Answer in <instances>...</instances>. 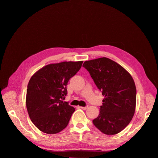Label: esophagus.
<instances>
[{"label": "esophagus", "instance_id": "1", "mask_svg": "<svg viewBox=\"0 0 158 158\" xmlns=\"http://www.w3.org/2000/svg\"><path fill=\"white\" fill-rule=\"evenodd\" d=\"M81 109H82V110H87L88 109V106H85V107H80Z\"/></svg>", "mask_w": 158, "mask_h": 158}]
</instances>
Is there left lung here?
Wrapping results in <instances>:
<instances>
[{
  "label": "left lung",
  "instance_id": "8db88e82",
  "mask_svg": "<svg viewBox=\"0 0 158 158\" xmlns=\"http://www.w3.org/2000/svg\"><path fill=\"white\" fill-rule=\"evenodd\" d=\"M104 96L94 126L104 134L113 135L125 129L133 117L136 88L130 73L107 57L86 61L83 65Z\"/></svg>",
  "mask_w": 158,
  "mask_h": 158
}]
</instances>
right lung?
<instances>
[{
	"label": "right lung",
	"instance_id": "add662e5",
	"mask_svg": "<svg viewBox=\"0 0 158 158\" xmlns=\"http://www.w3.org/2000/svg\"><path fill=\"white\" fill-rule=\"evenodd\" d=\"M83 61H64L50 64L37 71L30 79L26 107L35 126L45 133L53 135L69 124L73 107L63 102L70 78L81 68Z\"/></svg>",
	"mask_w": 158,
	"mask_h": 158
}]
</instances>
